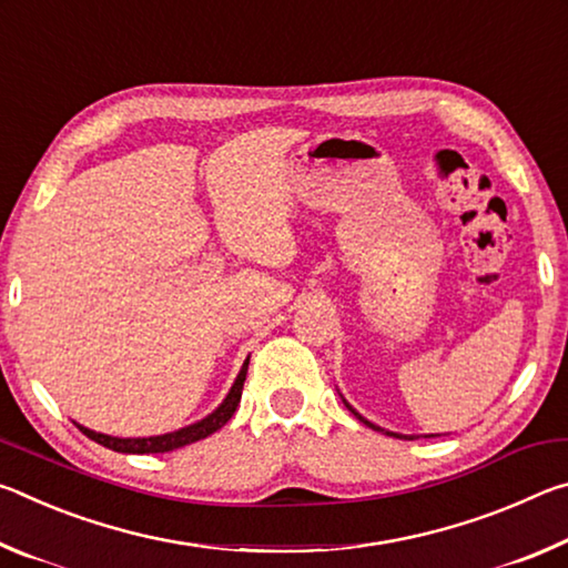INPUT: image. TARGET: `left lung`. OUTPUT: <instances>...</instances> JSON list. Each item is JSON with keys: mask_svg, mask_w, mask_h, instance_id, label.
Returning <instances> with one entry per match:
<instances>
[{"mask_svg": "<svg viewBox=\"0 0 568 568\" xmlns=\"http://www.w3.org/2000/svg\"><path fill=\"white\" fill-rule=\"evenodd\" d=\"M345 406H348V403H345ZM348 408H351V406H348ZM351 410H353V408H351ZM353 416L358 418L361 423H365V426H368V428H373V430H383V428H378V426H373L371 420H365L363 416H358V413H355V410H353ZM386 434H388V436H396V438H406V440H413V436H398V434H390V430H386Z\"/></svg>", "mask_w": 568, "mask_h": 568, "instance_id": "8db88e82", "label": "left lung"}]
</instances>
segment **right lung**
Segmentation results:
<instances>
[{"label": "right lung", "instance_id": "right-lung-1", "mask_svg": "<svg viewBox=\"0 0 568 568\" xmlns=\"http://www.w3.org/2000/svg\"><path fill=\"white\" fill-rule=\"evenodd\" d=\"M247 363H250V358L245 361L243 371H240V376L235 378L233 388H230V393H227V398L220 403V408L215 413H210L207 418L192 423V426H187V428L175 430V434L152 436V438H112V436H104V434H94V430L84 428V426H77V428H80L88 438H92L94 444L118 450V454H168V450H175V448H182L187 444H195V440H203L210 434H215L217 428H223L225 423L233 418V413H235L237 403H240V396H243Z\"/></svg>", "mask_w": 568, "mask_h": 568}]
</instances>
